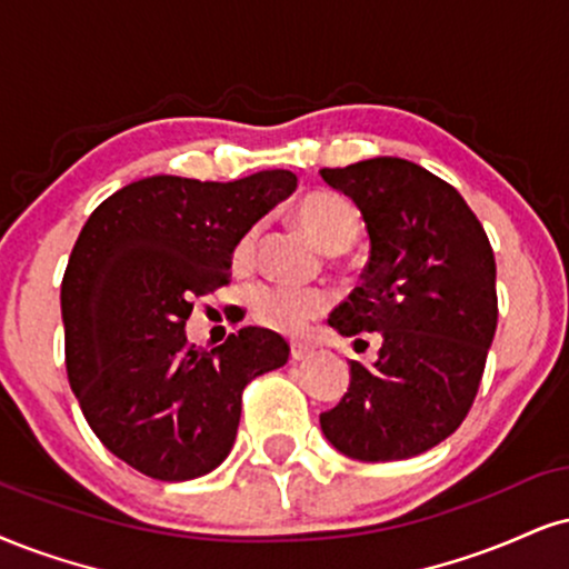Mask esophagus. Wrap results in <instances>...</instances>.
Wrapping results in <instances>:
<instances>
[{
  "mask_svg": "<svg viewBox=\"0 0 569 569\" xmlns=\"http://www.w3.org/2000/svg\"><path fill=\"white\" fill-rule=\"evenodd\" d=\"M311 353H313V348L308 346V342H300V340L290 342V359L292 361H306Z\"/></svg>",
  "mask_w": 569,
  "mask_h": 569,
  "instance_id": "1",
  "label": "esophagus"
}]
</instances>
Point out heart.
I'll return each mask as SVG.
<instances>
[{
    "label": "heart",
    "instance_id": "1",
    "mask_svg": "<svg viewBox=\"0 0 569 569\" xmlns=\"http://www.w3.org/2000/svg\"><path fill=\"white\" fill-rule=\"evenodd\" d=\"M296 216L313 242L327 252L348 250L361 234V213L353 202L335 192H311L296 206ZM256 229H248L234 244L237 266H248L256 250ZM329 298L319 287H300L282 282H263L250 290V313L263 327L296 335L308 321L327 311Z\"/></svg>",
    "mask_w": 569,
    "mask_h": 569
}]
</instances>
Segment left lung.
Here are the masks:
<instances>
[{
	"mask_svg": "<svg viewBox=\"0 0 569 569\" xmlns=\"http://www.w3.org/2000/svg\"><path fill=\"white\" fill-rule=\"evenodd\" d=\"M321 179L359 206L371 240L363 282L329 325L382 338L375 367L350 361L321 430L350 459H409L456 432L478 396L499 325L493 248L465 198L411 160L321 168Z\"/></svg>",
	"mask_w": 569,
	"mask_h": 569,
	"instance_id": "8db88e82",
	"label": "left lung"
}]
</instances>
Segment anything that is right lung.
<instances>
[{
  "label": "right lung",
  "instance_id": "right-lung-1",
  "mask_svg": "<svg viewBox=\"0 0 569 569\" xmlns=\"http://www.w3.org/2000/svg\"><path fill=\"white\" fill-rule=\"evenodd\" d=\"M298 184L147 177L83 223L62 277L66 369L102 446L152 480L208 475L237 438L242 390L287 363L277 332L242 327L213 350L187 342L194 298L231 277V250Z\"/></svg>",
  "mask_w": 569,
  "mask_h": 569
}]
</instances>
